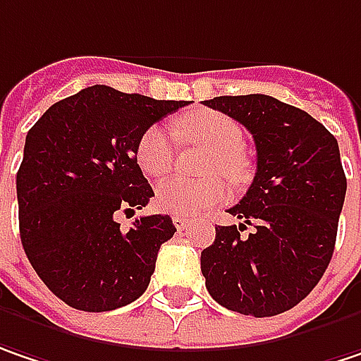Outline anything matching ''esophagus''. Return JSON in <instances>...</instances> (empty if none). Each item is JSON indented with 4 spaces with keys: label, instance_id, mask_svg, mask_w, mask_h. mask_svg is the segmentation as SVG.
<instances>
[{
    "label": "esophagus",
    "instance_id": "obj_1",
    "mask_svg": "<svg viewBox=\"0 0 361 361\" xmlns=\"http://www.w3.org/2000/svg\"><path fill=\"white\" fill-rule=\"evenodd\" d=\"M173 224H176V228L178 231H183V228H188V221L183 219V216H173Z\"/></svg>",
    "mask_w": 361,
    "mask_h": 361
}]
</instances>
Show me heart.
Segmentation results:
<instances>
[{
    "mask_svg": "<svg viewBox=\"0 0 361 361\" xmlns=\"http://www.w3.org/2000/svg\"><path fill=\"white\" fill-rule=\"evenodd\" d=\"M178 130L183 140L202 145L212 151L206 161L204 173H224L235 183H241L249 173V163L243 157V128L237 120L216 110H194L178 120ZM138 167L149 178H163L173 165V142L163 126L147 128L135 149ZM228 183L221 176H210L200 181L181 178L161 181L155 190L157 208L176 216H200L228 196Z\"/></svg>",
    "mask_w": 361,
    "mask_h": 361,
    "instance_id": "obj_1",
    "label": "heart"
}]
</instances>
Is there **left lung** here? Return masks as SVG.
Listing matches in <instances>:
<instances>
[{
  "label": "left lung",
  "mask_w": 361,
  "mask_h": 361,
  "mask_svg": "<svg viewBox=\"0 0 361 361\" xmlns=\"http://www.w3.org/2000/svg\"><path fill=\"white\" fill-rule=\"evenodd\" d=\"M253 135L257 173L216 226L200 265L210 296L228 310L274 317L296 307L327 269L348 180L337 138L300 108L264 94L204 102ZM247 224L254 231L243 238Z\"/></svg>",
  "instance_id": "8db88e82"
}]
</instances>
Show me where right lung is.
<instances>
[{"instance_id": "obj_1", "label": "right lung", "mask_w": 361, "mask_h": 361, "mask_svg": "<svg viewBox=\"0 0 361 361\" xmlns=\"http://www.w3.org/2000/svg\"><path fill=\"white\" fill-rule=\"evenodd\" d=\"M183 106L92 85L53 104L28 130L16 176L20 239L38 278L69 307L114 310L149 286L173 221L151 214L122 231L116 216L155 196L135 149Z\"/></svg>"}]
</instances>
